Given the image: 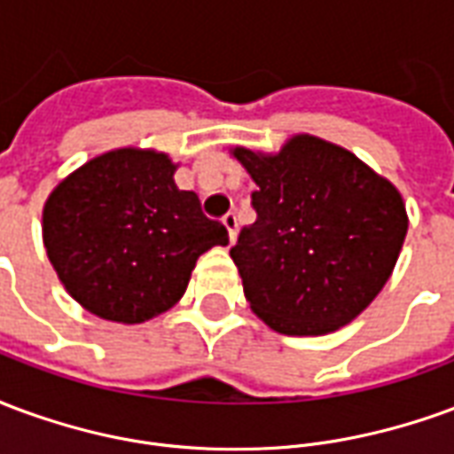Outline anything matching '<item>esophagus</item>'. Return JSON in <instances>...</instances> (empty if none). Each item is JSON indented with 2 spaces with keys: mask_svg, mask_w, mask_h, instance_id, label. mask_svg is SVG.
<instances>
[{
  "mask_svg": "<svg viewBox=\"0 0 454 454\" xmlns=\"http://www.w3.org/2000/svg\"><path fill=\"white\" fill-rule=\"evenodd\" d=\"M223 226L228 228V238H231V243H233L238 236V216L233 211H228L226 216H223Z\"/></svg>",
  "mask_w": 454,
  "mask_h": 454,
  "instance_id": "esophagus-1",
  "label": "esophagus"
}]
</instances>
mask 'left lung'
<instances>
[{"mask_svg":"<svg viewBox=\"0 0 454 454\" xmlns=\"http://www.w3.org/2000/svg\"><path fill=\"white\" fill-rule=\"evenodd\" d=\"M233 155L257 184V221L231 247L250 309L285 335L350 324L399 260L409 218L396 187L316 136H294L277 155Z\"/></svg>","mask_w":454,"mask_h":454,"instance_id":"left-lung-1","label":"left lung"}]
</instances>
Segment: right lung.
<instances>
[{
    "label": "right lung",
    "instance_id": "right-lung-1",
    "mask_svg": "<svg viewBox=\"0 0 454 454\" xmlns=\"http://www.w3.org/2000/svg\"><path fill=\"white\" fill-rule=\"evenodd\" d=\"M165 153L109 150L65 177L43 207V246L90 314L143 324L177 304L201 253L228 246L223 223L175 184Z\"/></svg>",
    "mask_w": 454,
    "mask_h": 454
}]
</instances>
